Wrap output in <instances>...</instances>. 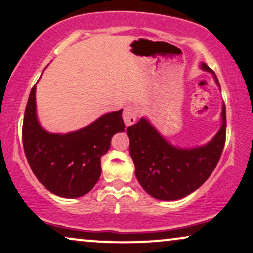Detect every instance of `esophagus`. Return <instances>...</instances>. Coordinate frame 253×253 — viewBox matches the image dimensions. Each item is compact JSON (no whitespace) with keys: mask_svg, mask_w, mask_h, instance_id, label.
Returning <instances> with one entry per match:
<instances>
[{"mask_svg":"<svg viewBox=\"0 0 253 253\" xmlns=\"http://www.w3.org/2000/svg\"><path fill=\"white\" fill-rule=\"evenodd\" d=\"M139 107L135 105H128L125 107L123 113V119L126 126H130V125L136 123V118L139 116Z\"/></svg>","mask_w":253,"mask_h":253,"instance_id":"1","label":"esophagus"}]
</instances>
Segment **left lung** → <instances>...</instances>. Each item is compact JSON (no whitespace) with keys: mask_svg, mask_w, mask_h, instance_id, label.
<instances>
[{"mask_svg":"<svg viewBox=\"0 0 253 253\" xmlns=\"http://www.w3.org/2000/svg\"><path fill=\"white\" fill-rule=\"evenodd\" d=\"M204 71L212 73L207 64ZM225 106L222 108V126L207 145L195 148H178L169 143L146 118L127 128L129 154L135 166V176L150 196L174 201L183 198L202 185L218 164L225 143Z\"/></svg>","mask_w":253,"mask_h":253,"instance_id":"1","label":"left lung"}]
</instances>
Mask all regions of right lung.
I'll use <instances>...</instances> for the list:
<instances>
[{"instance_id":"1","label":"right lung","mask_w":253,"mask_h":253,"mask_svg":"<svg viewBox=\"0 0 253 253\" xmlns=\"http://www.w3.org/2000/svg\"><path fill=\"white\" fill-rule=\"evenodd\" d=\"M121 114L123 110L106 113L76 132L49 133L38 123L35 85L25 107L22 140L37 180L60 197L87 194L100 177V159L110 149L112 137L125 130Z\"/></svg>"}]
</instances>
